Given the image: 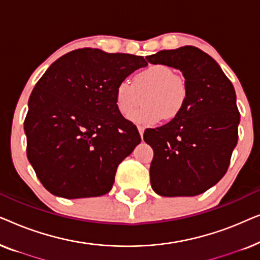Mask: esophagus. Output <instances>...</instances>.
<instances>
[{
    "label": "esophagus",
    "mask_w": 260,
    "mask_h": 260,
    "mask_svg": "<svg viewBox=\"0 0 260 260\" xmlns=\"http://www.w3.org/2000/svg\"><path fill=\"white\" fill-rule=\"evenodd\" d=\"M138 133H140L141 137L143 138V134H144V127H143V126H138Z\"/></svg>",
    "instance_id": "esophagus-1"
}]
</instances>
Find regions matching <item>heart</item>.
Segmentation results:
<instances>
[{
  "label": "heart",
  "mask_w": 260,
  "mask_h": 260,
  "mask_svg": "<svg viewBox=\"0 0 260 260\" xmlns=\"http://www.w3.org/2000/svg\"><path fill=\"white\" fill-rule=\"evenodd\" d=\"M144 95L145 106L134 109ZM188 98V86L183 77L175 74L167 65H150L134 78V83L124 79L115 88V104L118 112L137 124L150 125L161 120H170L179 115Z\"/></svg>",
  "instance_id": "obj_1"
}]
</instances>
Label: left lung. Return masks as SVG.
<instances>
[{"instance_id":"8db88e82","label":"left lung","mask_w":260,"mask_h":260,"mask_svg":"<svg viewBox=\"0 0 260 260\" xmlns=\"http://www.w3.org/2000/svg\"><path fill=\"white\" fill-rule=\"evenodd\" d=\"M147 60L180 70L188 86L182 111L144 131L145 143L154 150L151 187L161 197H195L229 169L240 122L236 91L219 63L194 46L159 51Z\"/></svg>"}]
</instances>
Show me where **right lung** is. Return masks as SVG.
Returning <instances> with one entry per match:
<instances>
[{"label":"right lung","mask_w":260,"mask_h":260,"mask_svg":"<svg viewBox=\"0 0 260 260\" xmlns=\"http://www.w3.org/2000/svg\"><path fill=\"white\" fill-rule=\"evenodd\" d=\"M143 56L76 49L52 63L28 101L27 157L53 195L102 197L117 167L141 143L137 127L115 104V88L145 67Z\"/></svg>","instance_id":"right-lung-1"}]
</instances>
